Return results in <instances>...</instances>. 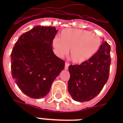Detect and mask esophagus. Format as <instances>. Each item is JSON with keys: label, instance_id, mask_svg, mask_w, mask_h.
Segmentation results:
<instances>
[{"label": "esophagus", "instance_id": "obj_1", "mask_svg": "<svg viewBox=\"0 0 123 123\" xmlns=\"http://www.w3.org/2000/svg\"><path fill=\"white\" fill-rule=\"evenodd\" d=\"M69 64L68 63V62H66V63H65V68H65V69H66V70H67V69H68V67H69Z\"/></svg>", "mask_w": 123, "mask_h": 123}]
</instances>
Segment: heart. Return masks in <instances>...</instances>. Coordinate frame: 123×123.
I'll use <instances>...</instances> for the list:
<instances>
[{
  "instance_id": "b5f03b06",
  "label": "heart",
  "mask_w": 123,
  "mask_h": 123,
  "mask_svg": "<svg viewBox=\"0 0 123 123\" xmlns=\"http://www.w3.org/2000/svg\"><path fill=\"white\" fill-rule=\"evenodd\" d=\"M101 38L96 34L86 30L65 29L59 37L53 39L54 51L59 57L65 55L69 50V57L75 63H83L91 59L98 52Z\"/></svg>"
}]
</instances>
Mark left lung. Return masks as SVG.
<instances>
[{"label": "left lung", "mask_w": 123, "mask_h": 123, "mask_svg": "<svg viewBox=\"0 0 123 123\" xmlns=\"http://www.w3.org/2000/svg\"><path fill=\"white\" fill-rule=\"evenodd\" d=\"M111 46L104 40L98 52L80 64L70 65L68 92L75 101H90L101 92L109 79Z\"/></svg>", "instance_id": "1"}]
</instances>
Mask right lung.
Returning a JSON list of instances; mask_svg holds the SVG:
<instances>
[{
	"label": "right lung",
	"mask_w": 123,
	"mask_h": 123,
	"mask_svg": "<svg viewBox=\"0 0 123 123\" xmlns=\"http://www.w3.org/2000/svg\"><path fill=\"white\" fill-rule=\"evenodd\" d=\"M54 27L37 25L20 36L11 54L12 79L29 97L40 99L49 92L65 62L54 54Z\"/></svg>",
	"instance_id": "1"
}]
</instances>
